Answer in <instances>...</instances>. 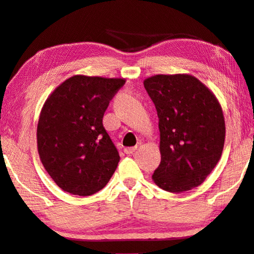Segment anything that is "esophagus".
<instances>
[{
	"label": "esophagus",
	"mask_w": 254,
	"mask_h": 254,
	"mask_svg": "<svg viewBox=\"0 0 254 254\" xmlns=\"http://www.w3.org/2000/svg\"><path fill=\"white\" fill-rule=\"evenodd\" d=\"M136 146H134V147H127V148H124V152H126L127 155H131V154H133V151H135L136 150Z\"/></svg>",
	"instance_id": "obj_1"
}]
</instances>
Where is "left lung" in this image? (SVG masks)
Instances as JSON below:
<instances>
[{"label":"left lung","mask_w":254,"mask_h":254,"mask_svg":"<svg viewBox=\"0 0 254 254\" xmlns=\"http://www.w3.org/2000/svg\"><path fill=\"white\" fill-rule=\"evenodd\" d=\"M143 84L159 119L162 160L152 180L174 193L199 187L223 152L225 120L218 100L189 74H158Z\"/></svg>","instance_id":"obj_1"}]
</instances>
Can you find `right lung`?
<instances>
[{
  "mask_svg": "<svg viewBox=\"0 0 254 254\" xmlns=\"http://www.w3.org/2000/svg\"><path fill=\"white\" fill-rule=\"evenodd\" d=\"M124 79L74 75L44 104L37 146L46 172L63 191L91 195L105 187L120 155L103 126L104 113Z\"/></svg>",
  "mask_w": 254,
  "mask_h": 254,
  "instance_id": "obj_1",
  "label": "right lung"
}]
</instances>
